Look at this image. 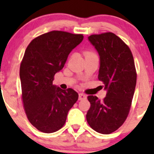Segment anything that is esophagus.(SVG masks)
<instances>
[{
  "instance_id": "obj_1",
  "label": "esophagus",
  "mask_w": 154,
  "mask_h": 154,
  "mask_svg": "<svg viewBox=\"0 0 154 154\" xmlns=\"http://www.w3.org/2000/svg\"><path fill=\"white\" fill-rule=\"evenodd\" d=\"M86 96L84 94H82V93L79 94V100H84V99H86Z\"/></svg>"
}]
</instances>
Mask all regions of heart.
<instances>
[{
    "label": "heart",
    "instance_id": "1",
    "mask_svg": "<svg viewBox=\"0 0 154 154\" xmlns=\"http://www.w3.org/2000/svg\"><path fill=\"white\" fill-rule=\"evenodd\" d=\"M88 54H91V53H87L86 55H88Z\"/></svg>",
    "mask_w": 154,
    "mask_h": 154
}]
</instances>
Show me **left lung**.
I'll return each instance as SVG.
<instances>
[{"mask_svg": "<svg viewBox=\"0 0 154 154\" xmlns=\"http://www.w3.org/2000/svg\"><path fill=\"white\" fill-rule=\"evenodd\" d=\"M88 39L100 57L98 79L106 94L103 100L88 96L91 106L86 120L96 132L109 134L123 125L130 112L136 84L134 60L128 46L112 32L91 35Z\"/></svg>", "mask_w": 154, "mask_h": 154, "instance_id": "obj_1", "label": "left lung"}]
</instances>
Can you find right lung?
<instances>
[{"label": "right lung", "instance_id": "right-lung-1", "mask_svg": "<svg viewBox=\"0 0 154 154\" xmlns=\"http://www.w3.org/2000/svg\"><path fill=\"white\" fill-rule=\"evenodd\" d=\"M83 39L82 34L51 31L34 38L26 49L20 66L22 100L29 122L39 131L61 129L78 99L77 91L62 89L53 80Z\"/></svg>", "mask_w": 154, "mask_h": 154}]
</instances>
